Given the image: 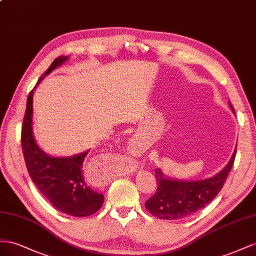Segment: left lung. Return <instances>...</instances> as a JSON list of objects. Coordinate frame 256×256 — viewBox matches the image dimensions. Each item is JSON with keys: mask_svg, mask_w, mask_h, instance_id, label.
Wrapping results in <instances>:
<instances>
[{"mask_svg": "<svg viewBox=\"0 0 256 256\" xmlns=\"http://www.w3.org/2000/svg\"><path fill=\"white\" fill-rule=\"evenodd\" d=\"M230 109L234 108L230 103ZM236 149L224 168L214 177L202 180L186 181L165 176L160 168L156 170V193L146 202L149 212L163 220H179L195 214L212 200L221 191L235 160Z\"/></svg>", "mask_w": 256, "mask_h": 256, "instance_id": "left-lung-1", "label": "left lung"}]
</instances>
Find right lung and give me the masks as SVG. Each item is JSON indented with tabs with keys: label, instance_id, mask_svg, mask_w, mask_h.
Wrapping results in <instances>:
<instances>
[{
	"label": "right lung",
	"instance_id": "right-lung-1",
	"mask_svg": "<svg viewBox=\"0 0 256 256\" xmlns=\"http://www.w3.org/2000/svg\"><path fill=\"white\" fill-rule=\"evenodd\" d=\"M68 60V56L56 58L38 79L36 86L44 77ZM35 88L28 96L21 133V144L28 174L40 193L56 209L72 216H92L103 205L104 195L93 191L84 179L82 163L89 150L72 156H51L40 149L33 133Z\"/></svg>",
	"mask_w": 256,
	"mask_h": 256
}]
</instances>
